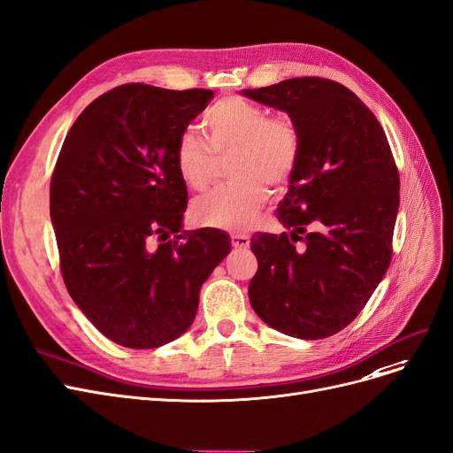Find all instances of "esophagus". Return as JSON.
Returning a JSON list of instances; mask_svg holds the SVG:
<instances>
[{
	"label": "esophagus",
	"instance_id": "1",
	"mask_svg": "<svg viewBox=\"0 0 453 453\" xmlns=\"http://www.w3.org/2000/svg\"><path fill=\"white\" fill-rule=\"evenodd\" d=\"M230 242H232L234 249H247L249 247V236H245V234H232Z\"/></svg>",
	"mask_w": 453,
	"mask_h": 453
}]
</instances>
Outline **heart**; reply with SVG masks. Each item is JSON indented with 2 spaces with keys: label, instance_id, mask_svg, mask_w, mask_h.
Here are the masks:
<instances>
[{
  "label": "heart",
  "instance_id": "b5f03b06",
  "mask_svg": "<svg viewBox=\"0 0 453 453\" xmlns=\"http://www.w3.org/2000/svg\"><path fill=\"white\" fill-rule=\"evenodd\" d=\"M208 142L195 129L176 140L174 161L180 178L195 191L211 183L217 159L232 155L234 181L193 202L191 215L202 226L243 230L251 226L268 200V189L288 185L300 159V133L287 116L243 97L217 101L204 114Z\"/></svg>",
  "mask_w": 453,
  "mask_h": 453
}]
</instances>
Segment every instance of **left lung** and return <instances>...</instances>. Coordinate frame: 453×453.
I'll return each mask as SVG.
<instances>
[{
	"label": "left lung",
	"instance_id": "left-lung-1",
	"mask_svg": "<svg viewBox=\"0 0 453 453\" xmlns=\"http://www.w3.org/2000/svg\"><path fill=\"white\" fill-rule=\"evenodd\" d=\"M285 111L300 133V159L277 219L258 232L249 283L255 313L273 330L324 339L347 327L392 262L399 173L379 119L354 93L320 76L243 89Z\"/></svg>",
	"mask_w": 453,
	"mask_h": 453
}]
</instances>
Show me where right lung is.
Instances as JSON below:
<instances>
[{
  "mask_svg": "<svg viewBox=\"0 0 453 453\" xmlns=\"http://www.w3.org/2000/svg\"><path fill=\"white\" fill-rule=\"evenodd\" d=\"M211 99L200 88L118 86L84 108L58 155L59 270L74 303L121 347L157 349L189 330L202 283L232 249L219 230H181L176 140Z\"/></svg>",
  "mask_w": 453,
  "mask_h": 453,
  "instance_id": "1",
  "label": "right lung"
}]
</instances>
